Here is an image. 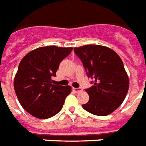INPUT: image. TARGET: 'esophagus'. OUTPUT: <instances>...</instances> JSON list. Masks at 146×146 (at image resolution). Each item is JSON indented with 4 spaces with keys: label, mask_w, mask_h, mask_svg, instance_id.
Wrapping results in <instances>:
<instances>
[{
    "label": "esophagus",
    "mask_w": 146,
    "mask_h": 146,
    "mask_svg": "<svg viewBox=\"0 0 146 146\" xmlns=\"http://www.w3.org/2000/svg\"><path fill=\"white\" fill-rule=\"evenodd\" d=\"M73 91L76 93H78V92H80L82 91L81 88H73Z\"/></svg>",
    "instance_id": "34e87169"
}]
</instances>
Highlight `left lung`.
Returning a JSON list of instances; mask_svg holds the SVG:
<instances>
[{
	"label": "left lung",
	"mask_w": 146,
	"mask_h": 146,
	"mask_svg": "<svg viewBox=\"0 0 146 146\" xmlns=\"http://www.w3.org/2000/svg\"><path fill=\"white\" fill-rule=\"evenodd\" d=\"M74 51L88 78L94 80L93 86L86 90L90 100L82 107L94 115H109L121 105L129 88L122 60L114 50L98 44L74 48Z\"/></svg>",
	"instance_id": "1"
}]
</instances>
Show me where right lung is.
<instances>
[{
  "label": "right lung",
  "mask_w": 146,
  "mask_h": 146,
  "mask_svg": "<svg viewBox=\"0 0 146 146\" xmlns=\"http://www.w3.org/2000/svg\"><path fill=\"white\" fill-rule=\"evenodd\" d=\"M72 48L46 46L32 50L21 60L14 89L21 107L34 117H52L62 110L70 86L52 84L51 78Z\"/></svg>",
  "instance_id": "1"
}]
</instances>
